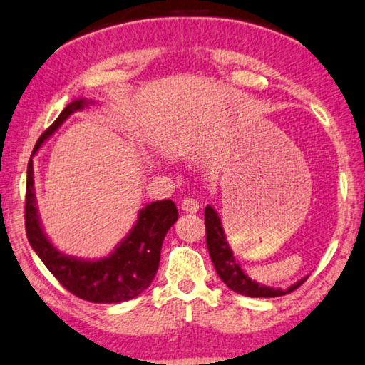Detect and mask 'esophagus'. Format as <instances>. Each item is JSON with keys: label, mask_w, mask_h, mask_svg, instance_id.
I'll return each mask as SVG.
<instances>
[{"label": "esophagus", "mask_w": 365, "mask_h": 365, "mask_svg": "<svg viewBox=\"0 0 365 365\" xmlns=\"http://www.w3.org/2000/svg\"><path fill=\"white\" fill-rule=\"evenodd\" d=\"M201 204L197 200H193V197H185L183 202H182V210L188 212V214H196L197 210H200Z\"/></svg>", "instance_id": "obj_1"}]
</instances>
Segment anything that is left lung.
Segmentation results:
<instances>
[{"mask_svg":"<svg viewBox=\"0 0 365 365\" xmlns=\"http://www.w3.org/2000/svg\"><path fill=\"white\" fill-rule=\"evenodd\" d=\"M205 218V242H207L209 255L214 263L217 274L220 276V279L227 284V286L235 290L236 294L246 295V297H257V298H271V297H281L294 292L302 284L308 279V276L302 277L300 281H297L292 286L287 289H274L269 286H263V284L257 282L246 274L240 263L236 262L231 250L230 244L225 236V231L222 227V220L218 217L217 210L207 205L204 210Z\"/></svg>","mask_w":365,"mask_h":365,"instance_id":"left-lung-1","label":"left lung"}]
</instances>
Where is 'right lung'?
I'll list each match as a JSON object with an SVG mask.
<instances>
[{
    "instance_id": "add662e5",
    "label": "right lung",
    "mask_w": 365,
    "mask_h": 365,
    "mask_svg": "<svg viewBox=\"0 0 365 365\" xmlns=\"http://www.w3.org/2000/svg\"><path fill=\"white\" fill-rule=\"evenodd\" d=\"M88 103H94V101L78 98L68 103L51 128L38 138L26 168L25 230L33 250L68 292L92 303H121L140 295L155 279L163 241L169 228L177 222L178 212L170 200L145 205L138 212L137 222L128 236L108 257L101 260H84L54 247L39 220L33 182V156L70 115L83 110Z\"/></svg>"
}]
</instances>
